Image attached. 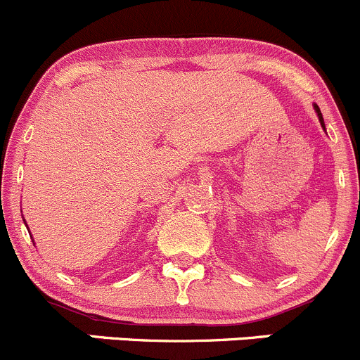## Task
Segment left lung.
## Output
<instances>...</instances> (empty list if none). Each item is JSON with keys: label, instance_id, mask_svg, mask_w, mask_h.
<instances>
[{"label": "left lung", "instance_id": "left-lung-1", "mask_svg": "<svg viewBox=\"0 0 360 360\" xmlns=\"http://www.w3.org/2000/svg\"><path fill=\"white\" fill-rule=\"evenodd\" d=\"M316 107V112H317V116H319V121H321V124H322V128H324V120H322V114H321V109H319L317 105H314Z\"/></svg>", "mask_w": 360, "mask_h": 360}]
</instances>
